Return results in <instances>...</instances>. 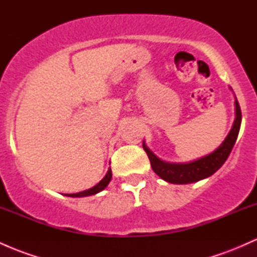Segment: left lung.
<instances>
[{"mask_svg": "<svg viewBox=\"0 0 257 257\" xmlns=\"http://www.w3.org/2000/svg\"><path fill=\"white\" fill-rule=\"evenodd\" d=\"M235 118L233 122L231 132L228 133L223 143L211 152L210 155L204 156V157L196 159V161L188 162V163H169L159 159L157 156L153 153L151 150L145 145V141L143 143V147L149 156L151 167L161 179L166 180L170 184H191V182H197L199 180L209 178L213 175L215 172L222 167L226 159L228 158L233 146H234L235 140L238 138V133L240 129L241 123V111L238 104V100L235 99Z\"/></svg>", "mask_w": 257, "mask_h": 257, "instance_id": "obj_1", "label": "left lung"}]
</instances>
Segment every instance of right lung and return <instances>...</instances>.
I'll return each instance as SVG.
<instances>
[{"label": "right lung", "mask_w": 257, "mask_h": 257, "mask_svg": "<svg viewBox=\"0 0 257 257\" xmlns=\"http://www.w3.org/2000/svg\"><path fill=\"white\" fill-rule=\"evenodd\" d=\"M111 178H112V172H111V168H108L107 173H106L104 179H102L99 184H96L95 186H94V187L89 188V190H85V191H83V192L70 193V194H65V196H67V197H87V196H91V194H96V193H99L100 191L104 190L106 186L108 185V182L111 181Z\"/></svg>", "instance_id": "right-lung-1"}]
</instances>
